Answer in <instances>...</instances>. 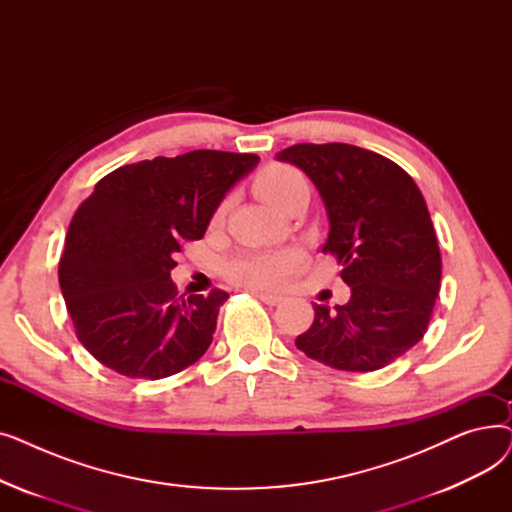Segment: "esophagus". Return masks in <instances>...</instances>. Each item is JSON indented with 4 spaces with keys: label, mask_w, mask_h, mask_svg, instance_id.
<instances>
[{
    "label": "esophagus",
    "mask_w": 512,
    "mask_h": 512,
    "mask_svg": "<svg viewBox=\"0 0 512 512\" xmlns=\"http://www.w3.org/2000/svg\"><path fill=\"white\" fill-rule=\"evenodd\" d=\"M251 294H255V297L259 301H263L265 305H280L284 301L282 294H276V292H265V290H251Z\"/></svg>",
    "instance_id": "esophagus-1"
}]
</instances>
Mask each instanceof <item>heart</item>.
Returning <instances> with one entry per match:
<instances>
[{
	"instance_id": "obj_1",
	"label": "heart",
	"mask_w": 512,
	"mask_h": 512,
	"mask_svg": "<svg viewBox=\"0 0 512 512\" xmlns=\"http://www.w3.org/2000/svg\"><path fill=\"white\" fill-rule=\"evenodd\" d=\"M303 186H307L305 176L286 164H274L265 168L255 180L257 195L276 209H280L286 199ZM222 213L224 207H220L218 218ZM301 261L303 253L297 247L272 251H242L224 263V276L230 282L251 290L274 288L297 270Z\"/></svg>"
}]
</instances>
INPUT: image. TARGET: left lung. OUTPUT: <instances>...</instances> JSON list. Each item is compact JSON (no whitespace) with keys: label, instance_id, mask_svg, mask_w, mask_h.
Listing matches in <instances>:
<instances>
[{"label":"left lung","instance_id":"1","mask_svg":"<svg viewBox=\"0 0 512 512\" xmlns=\"http://www.w3.org/2000/svg\"><path fill=\"white\" fill-rule=\"evenodd\" d=\"M278 159L299 166L326 203L324 251L351 286L346 305L313 307L294 344L342 371H375L425 334L440 292L436 230L415 180L392 159L346 143L292 145Z\"/></svg>","mask_w":512,"mask_h":512}]
</instances>
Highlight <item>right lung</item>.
<instances>
[{"instance_id": "obj_1", "label": "right lung", "mask_w": 512, "mask_h": 512, "mask_svg": "<svg viewBox=\"0 0 512 512\" xmlns=\"http://www.w3.org/2000/svg\"><path fill=\"white\" fill-rule=\"evenodd\" d=\"M255 153L197 149L103 176L70 222L58 276L76 338L105 367L161 380L209 348L228 292L178 294L170 272L184 242L203 238Z\"/></svg>"}]
</instances>
